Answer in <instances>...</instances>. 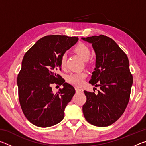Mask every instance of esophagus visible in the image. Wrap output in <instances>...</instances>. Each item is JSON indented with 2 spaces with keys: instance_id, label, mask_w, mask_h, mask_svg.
I'll return each instance as SVG.
<instances>
[{
  "instance_id": "1",
  "label": "esophagus",
  "mask_w": 146,
  "mask_h": 146,
  "mask_svg": "<svg viewBox=\"0 0 146 146\" xmlns=\"http://www.w3.org/2000/svg\"><path fill=\"white\" fill-rule=\"evenodd\" d=\"M75 90H76V92H83V90L82 88H75Z\"/></svg>"
}]
</instances>
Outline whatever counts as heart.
I'll use <instances>...</instances> for the list:
<instances>
[{"label": "heart", "mask_w": 146, "mask_h": 146, "mask_svg": "<svg viewBox=\"0 0 146 146\" xmlns=\"http://www.w3.org/2000/svg\"><path fill=\"white\" fill-rule=\"evenodd\" d=\"M75 51L85 61L88 60L91 55V51L90 49L87 46H85L84 44H78L75 48ZM65 64L66 56L65 55H63L62 56L60 61L61 67L64 68L65 66ZM86 76H87V73L86 72L73 73L68 76L67 80L68 82L70 83L71 84L76 86H81L84 84Z\"/></svg>", "instance_id": "heart-1"}]
</instances>
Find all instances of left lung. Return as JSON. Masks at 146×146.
<instances>
[{"label":"left lung","instance_id":"left-lung-1","mask_svg":"<svg viewBox=\"0 0 146 146\" xmlns=\"http://www.w3.org/2000/svg\"><path fill=\"white\" fill-rule=\"evenodd\" d=\"M81 39L92 44L96 55L89 82L100 89L97 95L84 91L87 100L82 106L83 114L91 124L109 126L122 116L129 102L133 84L129 60L112 38L103 35Z\"/></svg>","mask_w":146,"mask_h":146}]
</instances>
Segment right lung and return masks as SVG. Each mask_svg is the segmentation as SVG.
Here are the masks:
<instances>
[{"mask_svg":"<svg viewBox=\"0 0 146 146\" xmlns=\"http://www.w3.org/2000/svg\"><path fill=\"white\" fill-rule=\"evenodd\" d=\"M78 40L77 36H46L24 56L17 77L19 102L27 119L36 126L51 127L63 120L75 90L56 73L61 70L62 56ZM53 83L63 86L55 95Z\"/></svg>","mask_w":146,"mask_h":146,"instance_id":"right-lung-1","label":"right lung"}]
</instances>
